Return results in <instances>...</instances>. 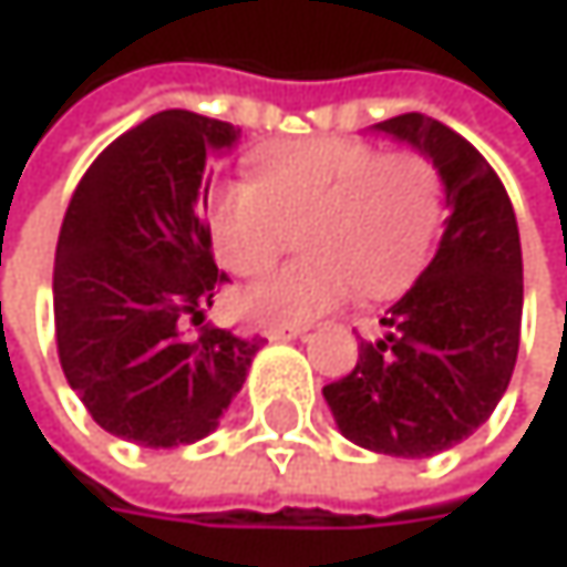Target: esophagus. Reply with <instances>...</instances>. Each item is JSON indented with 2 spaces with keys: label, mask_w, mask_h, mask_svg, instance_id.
Here are the masks:
<instances>
[{
  "label": "esophagus",
  "mask_w": 567,
  "mask_h": 567,
  "mask_svg": "<svg viewBox=\"0 0 567 567\" xmlns=\"http://www.w3.org/2000/svg\"><path fill=\"white\" fill-rule=\"evenodd\" d=\"M264 337L267 340H297V337H303V330L300 327H267Z\"/></svg>",
  "instance_id": "34e87169"
}]
</instances>
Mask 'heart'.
Masks as SVG:
<instances>
[{
    "instance_id": "heart-1",
    "label": "heart",
    "mask_w": 567,
    "mask_h": 567,
    "mask_svg": "<svg viewBox=\"0 0 567 567\" xmlns=\"http://www.w3.org/2000/svg\"><path fill=\"white\" fill-rule=\"evenodd\" d=\"M445 187L423 151L353 138L270 144L250 181H224L207 204L217 260L260 277L290 247L310 254L247 290L244 307L267 323H307L357 290L386 297L406 287L435 244Z\"/></svg>"
}]
</instances>
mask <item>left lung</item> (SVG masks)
I'll use <instances>...</instances> for the list:
<instances>
[{
	"label": "left lung",
	"instance_id": "left-lung-1",
	"mask_svg": "<svg viewBox=\"0 0 567 567\" xmlns=\"http://www.w3.org/2000/svg\"><path fill=\"white\" fill-rule=\"evenodd\" d=\"M377 132L435 161L452 214L432 264L380 320L383 337L360 340L357 367L323 396L350 442L425 458L472 435L508 390L522 337V244L505 184L462 135L420 112Z\"/></svg>",
	"mask_w": 567,
	"mask_h": 567
}]
</instances>
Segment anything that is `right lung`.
Segmentation results:
<instances>
[{
  "instance_id": "add662e5",
  "label": "right lung",
  "mask_w": 567,
  "mask_h": 567,
  "mask_svg": "<svg viewBox=\"0 0 567 567\" xmlns=\"http://www.w3.org/2000/svg\"><path fill=\"white\" fill-rule=\"evenodd\" d=\"M230 122L157 112L79 181L55 247V343L105 432L147 449L204 439L240 393L260 337L204 323L227 284L210 254L207 157Z\"/></svg>"
}]
</instances>
